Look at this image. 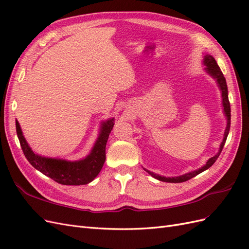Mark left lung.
Here are the masks:
<instances>
[{"label": "left lung", "instance_id": "left-lung-1", "mask_svg": "<svg viewBox=\"0 0 249 249\" xmlns=\"http://www.w3.org/2000/svg\"><path fill=\"white\" fill-rule=\"evenodd\" d=\"M205 64L207 65L206 67V71L212 76L214 79L217 80L218 82V85H219L220 89H221V92H222V103H223V108H224V113L225 115H227L228 117V125H227V129H225V132H224V138H223V141L221 143L220 145V149H219V153H218L215 157L211 158V159L207 162V164L205 165V166L199 168L198 170H195V171H192V172H189V173H186V175L184 176H180V177H177V178H165V177H161L159 175H155V173L150 172L146 169H144L145 171H147L150 176L154 177L155 178L159 179V180H162V182H167V183H182V182H186V180L190 179L192 178H194L195 176L199 175L200 172L205 171L206 169L210 168L212 165L215 163V161L217 160V158L219 157L221 150L224 146V143L225 141H227V138H228V135H229V132H230V127H231V105H230V101H229V96H228V86H227V81H225V78L223 76V73L220 70V67L218 66L216 60L212 57V56H206L205 58Z\"/></svg>", "mask_w": 249, "mask_h": 249}]
</instances>
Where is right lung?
<instances>
[{
	"label": "right lung",
	"mask_w": 249,
	"mask_h": 249,
	"mask_svg": "<svg viewBox=\"0 0 249 249\" xmlns=\"http://www.w3.org/2000/svg\"><path fill=\"white\" fill-rule=\"evenodd\" d=\"M113 122L114 119L112 118L107 123L103 124L101 135L95 142L91 154L85 159L76 162L51 159V158H44L34 154L33 150L28 145L25 137L22 136L18 120L16 124L22 153L34 168L59 184L78 186L90 183L100 173L105 160H106V144L113 125H114Z\"/></svg>",
	"instance_id": "1"
}]
</instances>
